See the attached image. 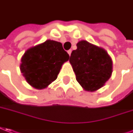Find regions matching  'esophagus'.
<instances>
[{
	"label": "esophagus",
	"mask_w": 133,
	"mask_h": 133,
	"mask_svg": "<svg viewBox=\"0 0 133 133\" xmlns=\"http://www.w3.org/2000/svg\"><path fill=\"white\" fill-rule=\"evenodd\" d=\"M67 53H68L69 55L70 56V55H71V54H72V50H69V51H67Z\"/></svg>",
	"instance_id": "obj_1"
}]
</instances>
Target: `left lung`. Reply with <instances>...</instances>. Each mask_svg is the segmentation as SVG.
Returning <instances> with one entry per match:
<instances>
[{"mask_svg":"<svg viewBox=\"0 0 133 133\" xmlns=\"http://www.w3.org/2000/svg\"><path fill=\"white\" fill-rule=\"evenodd\" d=\"M69 58L76 79L86 91L102 88L112 73V61L106 50L86 40L77 43Z\"/></svg>","mask_w":133,"mask_h":133,"instance_id":"left-lung-1","label":"left lung"}]
</instances>
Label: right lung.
I'll list each match as a JSON object with an SVG mask.
<instances>
[{
    "instance_id": "add662e5",
    "label": "right lung",
    "mask_w": 133,
    "mask_h": 133,
    "mask_svg": "<svg viewBox=\"0 0 133 133\" xmlns=\"http://www.w3.org/2000/svg\"><path fill=\"white\" fill-rule=\"evenodd\" d=\"M69 58L61 43L48 40L26 50L21 59L20 70L30 85L44 89L56 79L62 65Z\"/></svg>"
}]
</instances>
